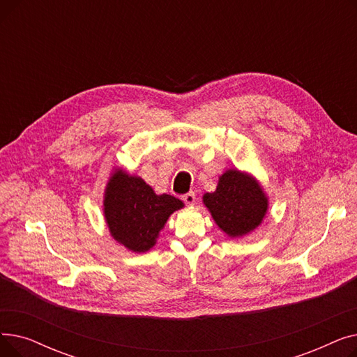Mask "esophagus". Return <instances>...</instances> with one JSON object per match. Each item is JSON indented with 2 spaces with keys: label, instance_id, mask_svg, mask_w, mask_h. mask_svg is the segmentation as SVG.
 <instances>
[{
  "label": "esophagus",
  "instance_id": "esophagus-1",
  "mask_svg": "<svg viewBox=\"0 0 357 357\" xmlns=\"http://www.w3.org/2000/svg\"><path fill=\"white\" fill-rule=\"evenodd\" d=\"M195 192L194 191H191V192H188V194H185L183 197H182V201L186 204V205H194L195 204Z\"/></svg>",
  "mask_w": 357,
  "mask_h": 357
}]
</instances>
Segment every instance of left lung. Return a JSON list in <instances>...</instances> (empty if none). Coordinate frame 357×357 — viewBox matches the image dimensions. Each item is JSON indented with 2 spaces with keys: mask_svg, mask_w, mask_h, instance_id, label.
<instances>
[{
  "mask_svg": "<svg viewBox=\"0 0 357 357\" xmlns=\"http://www.w3.org/2000/svg\"><path fill=\"white\" fill-rule=\"evenodd\" d=\"M217 222L230 237H241L253 231L268 211V198L250 175L229 169L220 179L217 190L202 197Z\"/></svg>",
  "mask_w": 357,
  "mask_h": 357,
  "instance_id": "8db88e82",
  "label": "left lung"
}]
</instances>
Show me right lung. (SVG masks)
Returning a JSON list of instances; mask_svg holds the SVG:
<instances>
[{"label":"right lung","mask_w":357,"mask_h":357,"mask_svg":"<svg viewBox=\"0 0 357 357\" xmlns=\"http://www.w3.org/2000/svg\"><path fill=\"white\" fill-rule=\"evenodd\" d=\"M183 207L172 195H156L142 178L121 169L112 174L104 197V215L111 236L131 252L155 246L169 215Z\"/></svg>","instance_id":"right-lung-1"}]
</instances>
